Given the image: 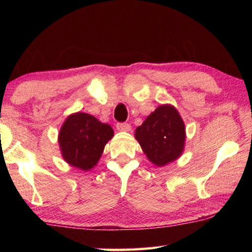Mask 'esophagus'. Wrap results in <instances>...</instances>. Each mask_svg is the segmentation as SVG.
Here are the masks:
<instances>
[{
  "label": "esophagus",
  "mask_w": 252,
  "mask_h": 252,
  "mask_svg": "<svg viewBox=\"0 0 252 252\" xmlns=\"http://www.w3.org/2000/svg\"><path fill=\"white\" fill-rule=\"evenodd\" d=\"M117 129L121 132H130L131 126L129 125V123H118Z\"/></svg>",
  "instance_id": "obj_1"
}]
</instances>
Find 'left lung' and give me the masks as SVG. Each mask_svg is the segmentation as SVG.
<instances>
[{
	"label": "left lung",
	"mask_w": 252,
	"mask_h": 252,
	"mask_svg": "<svg viewBox=\"0 0 252 252\" xmlns=\"http://www.w3.org/2000/svg\"><path fill=\"white\" fill-rule=\"evenodd\" d=\"M134 136L149 161L163 167L180 158L186 144V126L171 104H162L135 129Z\"/></svg>",
	"instance_id": "8db88e82"
}]
</instances>
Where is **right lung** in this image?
<instances>
[{
	"mask_svg": "<svg viewBox=\"0 0 252 252\" xmlns=\"http://www.w3.org/2000/svg\"><path fill=\"white\" fill-rule=\"evenodd\" d=\"M113 129L91 114L75 112L65 119L59 132V147L63 160L83 171L95 167Z\"/></svg>",
	"mask_w": 252,
	"mask_h": 252,
	"instance_id": "right-lung-1",
	"label": "right lung"
}]
</instances>
